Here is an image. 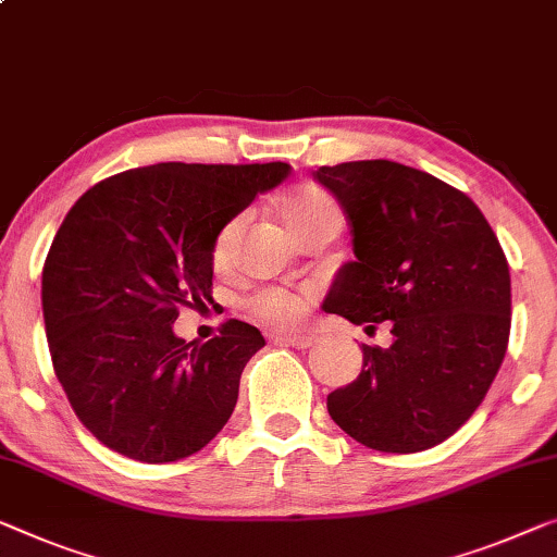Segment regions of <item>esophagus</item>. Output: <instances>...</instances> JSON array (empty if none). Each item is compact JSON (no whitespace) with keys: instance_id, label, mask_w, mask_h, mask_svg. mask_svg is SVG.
Returning <instances> with one entry per match:
<instances>
[{"instance_id":"obj_1","label":"esophagus","mask_w":557,"mask_h":557,"mask_svg":"<svg viewBox=\"0 0 557 557\" xmlns=\"http://www.w3.org/2000/svg\"><path fill=\"white\" fill-rule=\"evenodd\" d=\"M281 341H286L294 348H311L315 344V336L313 333H284V336H278Z\"/></svg>"}]
</instances>
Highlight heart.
Segmentation results:
<instances>
[{
	"mask_svg": "<svg viewBox=\"0 0 557 557\" xmlns=\"http://www.w3.org/2000/svg\"><path fill=\"white\" fill-rule=\"evenodd\" d=\"M281 216H284L290 231H298L319 219L341 216V211L336 207V201H333L326 191L319 189V186L301 184L284 194V199H281ZM234 228L236 221H231V224L219 231L216 242H213L211 256L216 267H224L228 259V246L231 238H234ZM249 311L259 321L271 323V326H296L306 311V296L294 294V290L286 288H267L251 298Z\"/></svg>",
	"mask_w": 557,
	"mask_h": 557,
	"instance_id": "1",
	"label": "heart"
}]
</instances>
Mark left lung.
Segmentation results:
<instances>
[{"mask_svg": "<svg viewBox=\"0 0 557 557\" xmlns=\"http://www.w3.org/2000/svg\"><path fill=\"white\" fill-rule=\"evenodd\" d=\"M315 182L350 221L354 261L333 278L323 311L375 331L354 383L329 393L350 438L418 453L450 438L483 404L510 336V271L498 236L463 191L396 161L321 166Z\"/></svg>", "mask_w": 557, "mask_h": 557, "instance_id": "8db88e82", "label": "left lung"}]
</instances>
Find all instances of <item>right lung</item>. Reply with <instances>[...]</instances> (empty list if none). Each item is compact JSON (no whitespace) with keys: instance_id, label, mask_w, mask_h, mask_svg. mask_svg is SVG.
Listing matches in <instances>:
<instances>
[{"instance_id":"1","label":"right lung","mask_w":557,"mask_h":557,"mask_svg":"<svg viewBox=\"0 0 557 557\" xmlns=\"http://www.w3.org/2000/svg\"><path fill=\"white\" fill-rule=\"evenodd\" d=\"M290 166L153 164L109 176L59 226L41 271L51 363L79 421L141 463L201 450L226 425L261 331L226 321L186 344L178 308L211 298L213 242Z\"/></svg>"}]
</instances>
